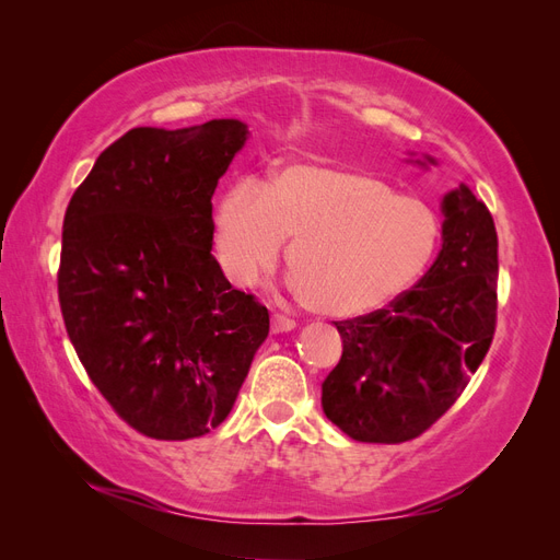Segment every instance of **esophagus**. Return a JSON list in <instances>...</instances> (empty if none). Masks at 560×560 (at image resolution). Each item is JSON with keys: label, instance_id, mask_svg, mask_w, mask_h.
Returning <instances> with one entry per match:
<instances>
[{"label": "esophagus", "instance_id": "34e87169", "mask_svg": "<svg viewBox=\"0 0 560 560\" xmlns=\"http://www.w3.org/2000/svg\"><path fill=\"white\" fill-rule=\"evenodd\" d=\"M296 327V322L292 317L287 315H280L276 313L273 319H270V329H273V334H284V331H292Z\"/></svg>", "mask_w": 560, "mask_h": 560}]
</instances>
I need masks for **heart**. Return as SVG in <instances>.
I'll list each match as a JSON object with an SVG mask.
<instances>
[{
  "instance_id": "heart-1",
  "label": "heart",
  "mask_w": 560,
  "mask_h": 560,
  "mask_svg": "<svg viewBox=\"0 0 560 560\" xmlns=\"http://www.w3.org/2000/svg\"><path fill=\"white\" fill-rule=\"evenodd\" d=\"M294 238L287 264L315 313L364 317L416 287L436 259L444 224L428 200L348 167L290 165L266 189L235 184L214 212V254L226 278L257 282Z\"/></svg>"
}]
</instances>
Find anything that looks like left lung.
I'll return each mask as SVG.
<instances>
[{
	"mask_svg": "<svg viewBox=\"0 0 560 560\" xmlns=\"http://www.w3.org/2000/svg\"><path fill=\"white\" fill-rule=\"evenodd\" d=\"M442 212L444 245L413 290L378 313L334 322L343 354L322 383V409L354 442L401 444L425 432L463 395L493 341V217L465 184L444 196Z\"/></svg>",
	"mask_w": 560,
	"mask_h": 560,
	"instance_id": "left-lung-1",
	"label": "left lung"
}]
</instances>
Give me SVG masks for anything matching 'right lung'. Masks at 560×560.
Here are the masks:
<instances>
[{
	"mask_svg": "<svg viewBox=\"0 0 560 560\" xmlns=\"http://www.w3.org/2000/svg\"><path fill=\"white\" fill-rule=\"evenodd\" d=\"M238 118L132 128L97 156L65 212L58 299L93 385L130 428L165 442L231 413L266 306L212 257V194L247 140Z\"/></svg>",
	"mask_w": 560,
	"mask_h": 560,
	"instance_id": "add662e5",
	"label": "right lung"
}]
</instances>
